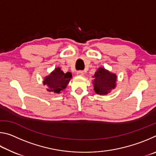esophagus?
I'll return each instance as SVG.
<instances>
[{"mask_svg":"<svg viewBox=\"0 0 156 156\" xmlns=\"http://www.w3.org/2000/svg\"><path fill=\"white\" fill-rule=\"evenodd\" d=\"M76 74H77V76H84V72H83V71H78V72H77V73H76Z\"/></svg>","mask_w":156,"mask_h":156,"instance_id":"34e87169","label":"esophagus"}]
</instances>
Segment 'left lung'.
Returning <instances> with one entry per match:
<instances>
[{
	"label": "left lung",
	"instance_id": "1",
	"mask_svg": "<svg viewBox=\"0 0 156 156\" xmlns=\"http://www.w3.org/2000/svg\"><path fill=\"white\" fill-rule=\"evenodd\" d=\"M94 90L99 95H107L116 87L117 76L103 67H99L92 76Z\"/></svg>",
	"mask_w": 156,
	"mask_h": 156
}]
</instances>
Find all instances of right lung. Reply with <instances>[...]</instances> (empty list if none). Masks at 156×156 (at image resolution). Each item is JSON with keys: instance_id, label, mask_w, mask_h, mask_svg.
<instances>
[{"instance_id": "1", "label": "right lung", "mask_w": 156, "mask_h": 156, "mask_svg": "<svg viewBox=\"0 0 156 156\" xmlns=\"http://www.w3.org/2000/svg\"><path fill=\"white\" fill-rule=\"evenodd\" d=\"M72 78L71 72L64 73L60 67H56L48 76L44 77V85L47 86V90L54 94H59L67 87L68 83Z\"/></svg>"}]
</instances>
